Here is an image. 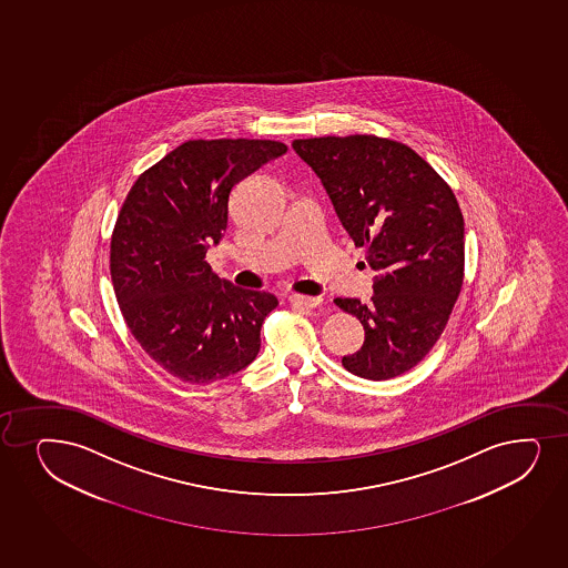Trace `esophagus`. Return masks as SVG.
Returning <instances> with one entry per match:
<instances>
[{
	"label": "esophagus",
	"mask_w": 568,
	"mask_h": 568,
	"mask_svg": "<svg viewBox=\"0 0 568 568\" xmlns=\"http://www.w3.org/2000/svg\"><path fill=\"white\" fill-rule=\"evenodd\" d=\"M287 301L294 305V307H303V308H316L320 307V303L322 300L320 297H311V295H300L294 294L287 297Z\"/></svg>",
	"instance_id": "34e87169"
}]
</instances>
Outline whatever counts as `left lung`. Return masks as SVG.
Segmentation results:
<instances>
[{
    "instance_id": "obj_1",
    "label": "left lung",
    "mask_w": 568,
    "mask_h": 568,
    "mask_svg": "<svg viewBox=\"0 0 568 568\" xmlns=\"http://www.w3.org/2000/svg\"><path fill=\"white\" fill-rule=\"evenodd\" d=\"M292 145L378 271L369 303L335 300L365 332L364 346L345 356L343 367L369 381L398 377L430 353L463 287L457 196L423 156L390 138H300Z\"/></svg>"
}]
</instances>
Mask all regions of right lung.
<instances>
[{"label": "right lung", "mask_w": 568, "mask_h": 568, "mask_svg": "<svg viewBox=\"0 0 568 568\" xmlns=\"http://www.w3.org/2000/svg\"><path fill=\"white\" fill-rule=\"evenodd\" d=\"M274 140H187L144 170L111 233L110 273L138 345L190 385L235 375L260 353L278 301L222 281L206 250L227 231L236 183L286 153Z\"/></svg>", "instance_id": "1"}]
</instances>
